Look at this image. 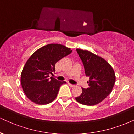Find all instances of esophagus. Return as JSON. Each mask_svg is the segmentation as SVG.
I'll list each match as a JSON object with an SVG mask.
<instances>
[{
  "label": "esophagus",
  "mask_w": 134,
  "mask_h": 134,
  "mask_svg": "<svg viewBox=\"0 0 134 134\" xmlns=\"http://www.w3.org/2000/svg\"><path fill=\"white\" fill-rule=\"evenodd\" d=\"M69 86L70 87H74L75 86V85H74V84H70V83H69Z\"/></svg>",
  "instance_id": "obj_1"
}]
</instances>
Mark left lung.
<instances>
[{
	"instance_id": "8db88e82",
	"label": "left lung",
	"mask_w": 134,
	"mask_h": 134,
	"mask_svg": "<svg viewBox=\"0 0 134 134\" xmlns=\"http://www.w3.org/2000/svg\"><path fill=\"white\" fill-rule=\"evenodd\" d=\"M76 50L84 65L86 75L90 77V80L87 82L89 87L82 88V94L76 99L84 105H95L111 93L115 82L114 70L101 57L87 50Z\"/></svg>"
}]
</instances>
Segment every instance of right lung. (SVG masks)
Returning a JSON list of instances; mask_svg holds the SVG:
<instances>
[{"mask_svg": "<svg viewBox=\"0 0 134 134\" xmlns=\"http://www.w3.org/2000/svg\"><path fill=\"white\" fill-rule=\"evenodd\" d=\"M70 48L60 44H48L36 50L27 60L21 72V82L29 99L38 104H47L56 98L65 81L49 77L55 72V64L71 53Z\"/></svg>", "mask_w": 134, "mask_h": 134, "instance_id": "right-lung-1", "label": "right lung"}]
</instances>
